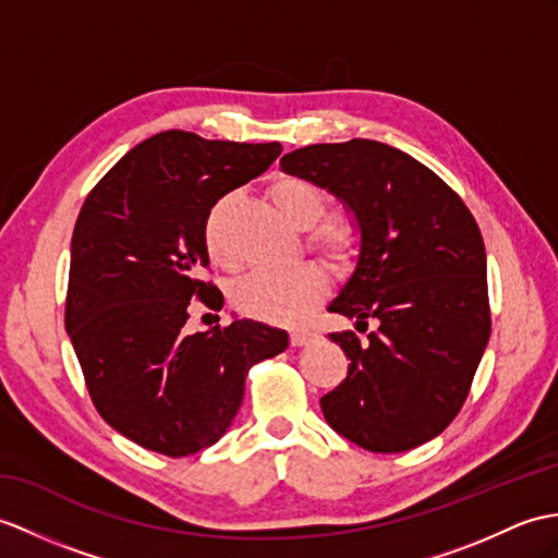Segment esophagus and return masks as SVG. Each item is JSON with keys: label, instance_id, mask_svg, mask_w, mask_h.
<instances>
[{"label": "esophagus", "instance_id": "esophagus-1", "mask_svg": "<svg viewBox=\"0 0 558 558\" xmlns=\"http://www.w3.org/2000/svg\"><path fill=\"white\" fill-rule=\"evenodd\" d=\"M311 340H314V332H311V330H292V335H290V344L292 347H304Z\"/></svg>", "mask_w": 558, "mask_h": 558}]
</instances>
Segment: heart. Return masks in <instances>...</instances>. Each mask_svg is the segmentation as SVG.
Segmentation results:
<instances>
[{
  "instance_id": "obj_1",
  "label": "heart",
  "mask_w": 558,
  "mask_h": 558,
  "mask_svg": "<svg viewBox=\"0 0 558 558\" xmlns=\"http://www.w3.org/2000/svg\"><path fill=\"white\" fill-rule=\"evenodd\" d=\"M270 197H274L284 218L300 230L314 228L328 206L326 194H323L320 187L294 175L278 178L270 185ZM223 204L226 202H220L209 214L204 230L206 250H209L216 262H223L228 256L223 247V235H220V211H223ZM308 247L326 258L332 268H344L359 250V230L347 218H328L311 232ZM326 292V274L316 264H302L292 270H282V274L254 270V274L232 284L230 302L242 316L274 323V326H292V323H300L311 308H316Z\"/></svg>"
}]
</instances>
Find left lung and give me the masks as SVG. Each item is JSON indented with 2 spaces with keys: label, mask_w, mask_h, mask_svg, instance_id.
<instances>
[{
  "label": "left lung",
  "mask_w": 558,
  "mask_h": 558,
  "mask_svg": "<svg viewBox=\"0 0 558 558\" xmlns=\"http://www.w3.org/2000/svg\"><path fill=\"white\" fill-rule=\"evenodd\" d=\"M284 173L335 194L359 228L356 268L328 311L368 318V342L344 349L347 378L320 397L323 416L354 445L395 454L457 418L489 340L487 256L469 206L407 151L375 140L284 154Z\"/></svg>",
  "instance_id": "1"
}]
</instances>
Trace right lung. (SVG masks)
I'll list each match as a JSON object with an SVG mask.
<instances>
[{
    "label": "right lung",
    "mask_w": 558,
    "mask_h": 558,
    "mask_svg": "<svg viewBox=\"0 0 558 558\" xmlns=\"http://www.w3.org/2000/svg\"><path fill=\"white\" fill-rule=\"evenodd\" d=\"M280 142L166 131L140 142L87 194L71 240L66 330L99 416L140 447L187 457L218 442L244 378L288 332L235 318L190 335V300L223 306L209 266L214 204L262 175Z\"/></svg>",
    "instance_id": "add662e5"
}]
</instances>
